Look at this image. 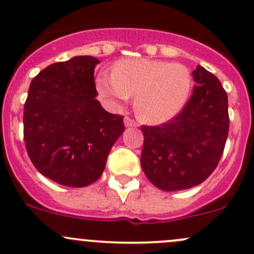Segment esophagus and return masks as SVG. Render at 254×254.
I'll return each mask as SVG.
<instances>
[{"label":"esophagus","mask_w":254,"mask_h":254,"mask_svg":"<svg viewBox=\"0 0 254 254\" xmlns=\"http://www.w3.org/2000/svg\"><path fill=\"white\" fill-rule=\"evenodd\" d=\"M124 125H125V127H136L137 124L132 119H130V118L125 117L124 118Z\"/></svg>","instance_id":"34e87169"}]
</instances>
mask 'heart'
I'll return each instance as SVG.
<instances>
[{"label": "heart", "mask_w": 254, "mask_h": 254, "mask_svg": "<svg viewBox=\"0 0 254 254\" xmlns=\"http://www.w3.org/2000/svg\"><path fill=\"white\" fill-rule=\"evenodd\" d=\"M97 91L111 106L125 103L135 93L137 117L148 124L170 122L183 109L191 87V75L182 64L151 59H127L113 72H101Z\"/></svg>", "instance_id": "heart-1"}]
</instances>
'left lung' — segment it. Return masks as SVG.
I'll use <instances>...</instances> for the list:
<instances>
[{
    "label": "left lung",
    "instance_id": "obj_1",
    "mask_svg": "<svg viewBox=\"0 0 254 254\" xmlns=\"http://www.w3.org/2000/svg\"><path fill=\"white\" fill-rule=\"evenodd\" d=\"M193 96L171 122L143 127L141 167L165 191L193 188L214 172L229 135L227 93L216 76L198 65Z\"/></svg>",
    "mask_w": 254,
    "mask_h": 254
}]
</instances>
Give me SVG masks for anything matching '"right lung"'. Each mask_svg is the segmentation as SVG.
Wrapping results in <instances>:
<instances>
[{"label":"right lung","instance_id":"obj_1","mask_svg":"<svg viewBox=\"0 0 254 254\" xmlns=\"http://www.w3.org/2000/svg\"><path fill=\"white\" fill-rule=\"evenodd\" d=\"M93 56L55 63L33 78L24 104V142L38 171L55 183L81 188L103 173L124 132L122 115L96 99Z\"/></svg>","mask_w":254,"mask_h":254}]
</instances>
